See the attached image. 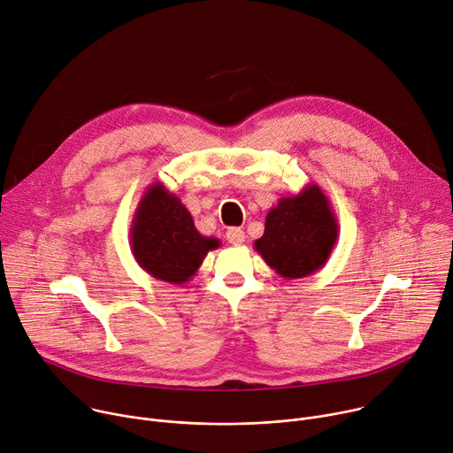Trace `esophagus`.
Listing matches in <instances>:
<instances>
[{
  "mask_svg": "<svg viewBox=\"0 0 453 453\" xmlns=\"http://www.w3.org/2000/svg\"><path fill=\"white\" fill-rule=\"evenodd\" d=\"M226 238H227V242H229V243H233V245H240V243H243V242H245V233H243L240 227H231V229H227Z\"/></svg>",
  "mask_w": 453,
  "mask_h": 453,
  "instance_id": "1",
  "label": "esophagus"
}]
</instances>
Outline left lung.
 <instances>
[{
    "label": "left lung",
    "mask_w": 453,
    "mask_h": 453,
    "mask_svg": "<svg viewBox=\"0 0 453 453\" xmlns=\"http://www.w3.org/2000/svg\"><path fill=\"white\" fill-rule=\"evenodd\" d=\"M339 238L337 217L319 184L281 197L267 213L265 233L254 242L264 262L285 280L311 276L326 265Z\"/></svg>",
    "instance_id": "left-lung-1"
}]
</instances>
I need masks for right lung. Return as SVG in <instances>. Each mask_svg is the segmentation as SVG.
<instances>
[{"mask_svg":"<svg viewBox=\"0 0 453 453\" xmlns=\"http://www.w3.org/2000/svg\"><path fill=\"white\" fill-rule=\"evenodd\" d=\"M128 242L138 265L156 280L182 285L220 240L197 231L186 206L163 182L150 184L134 211Z\"/></svg>","mask_w":453,"mask_h":453,"instance_id":"1","label":"right lung"}]
</instances>
